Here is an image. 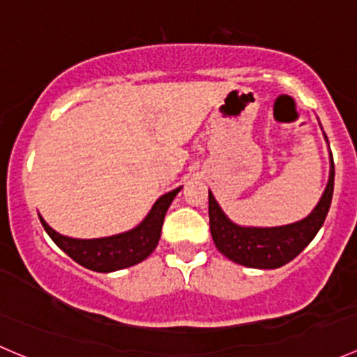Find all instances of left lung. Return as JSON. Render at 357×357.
I'll return each instance as SVG.
<instances>
[{
  "label": "left lung",
  "mask_w": 357,
  "mask_h": 357,
  "mask_svg": "<svg viewBox=\"0 0 357 357\" xmlns=\"http://www.w3.org/2000/svg\"><path fill=\"white\" fill-rule=\"evenodd\" d=\"M328 142V139H326ZM335 164L330 179L314 211L302 221L278 228H242L229 221L208 192V225L215 247L236 264L257 269H276L297 257L311 243L325 222L333 197Z\"/></svg>",
  "instance_id": "obj_1"
}]
</instances>
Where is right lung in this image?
I'll use <instances>...</instances> for the list:
<instances>
[{"label": "right lung", "instance_id": "1", "mask_svg": "<svg viewBox=\"0 0 357 357\" xmlns=\"http://www.w3.org/2000/svg\"><path fill=\"white\" fill-rule=\"evenodd\" d=\"M181 188H176L172 192L165 193L155 202L150 214L145 221L135 229L122 235L107 236V238L96 240H75L68 236L60 235L55 229L50 228L45 219L39 215L43 228L46 229L53 242L56 243L70 259H74L77 264L98 273H110L117 269L129 268L138 262L145 261L153 250H155L158 238H160L162 225H164L165 212L169 205L178 195Z\"/></svg>", "mask_w": 357, "mask_h": 357}]
</instances>
